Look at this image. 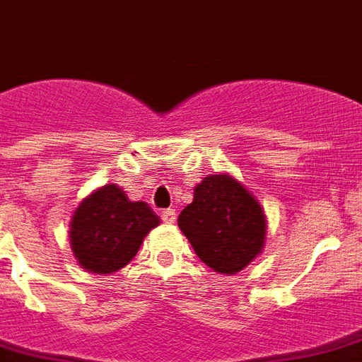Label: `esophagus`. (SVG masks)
<instances>
[{
  "label": "esophagus",
  "mask_w": 362,
  "mask_h": 362,
  "mask_svg": "<svg viewBox=\"0 0 362 362\" xmlns=\"http://www.w3.org/2000/svg\"><path fill=\"white\" fill-rule=\"evenodd\" d=\"M163 220L167 222V224H175L176 222V211L175 209H167V211H163Z\"/></svg>",
  "instance_id": "obj_1"
}]
</instances>
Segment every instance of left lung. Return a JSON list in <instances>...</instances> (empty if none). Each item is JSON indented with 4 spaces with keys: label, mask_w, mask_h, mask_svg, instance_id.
<instances>
[{
    "label": "left lung",
    "mask_w": 362,
    "mask_h": 362,
    "mask_svg": "<svg viewBox=\"0 0 362 362\" xmlns=\"http://www.w3.org/2000/svg\"><path fill=\"white\" fill-rule=\"evenodd\" d=\"M178 228L201 262L233 275L256 260L266 245L267 220L260 201L228 173L209 175L193 189Z\"/></svg>",
    "instance_id": "1"
}]
</instances>
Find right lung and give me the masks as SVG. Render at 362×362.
Masks as SVG:
<instances>
[{
	"label": "right lung",
	"instance_id": "right-lung-1",
	"mask_svg": "<svg viewBox=\"0 0 362 362\" xmlns=\"http://www.w3.org/2000/svg\"><path fill=\"white\" fill-rule=\"evenodd\" d=\"M159 216L144 201H131L123 187L106 184L77 205L70 245L77 264L89 273L110 275L136 256Z\"/></svg>",
	"mask_w": 362,
	"mask_h": 362
}]
</instances>
